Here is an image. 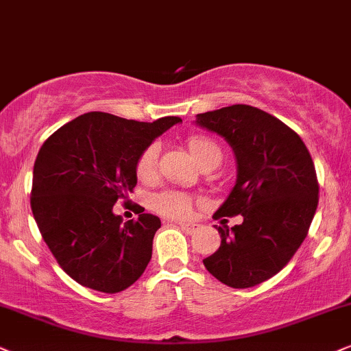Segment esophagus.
Returning a JSON list of instances; mask_svg holds the SVG:
<instances>
[{
    "label": "esophagus",
    "mask_w": 351,
    "mask_h": 351,
    "mask_svg": "<svg viewBox=\"0 0 351 351\" xmlns=\"http://www.w3.org/2000/svg\"><path fill=\"white\" fill-rule=\"evenodd\" d=\"M175 225H178V227L183 230V232L188 233V234L196 233V230H197V225L196 223H183V221H176Z\"/></svg>",
    "instance_id": "esophagus-1"
}]
</instances>
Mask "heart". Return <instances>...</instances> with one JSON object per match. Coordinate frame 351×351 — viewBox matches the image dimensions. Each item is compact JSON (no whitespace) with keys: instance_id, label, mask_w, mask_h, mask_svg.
<instances>
[{"instance_id":"1","label":"heart","mask_w":351,"mask_h":351,"mask_svg":"<svg viewBox=\"0 0 351 351\" xmlns=\"http://www.w3.org/2000/svg\"><path fill=\"white\" fill-rule=\"evenodd\" d=\"M188 147L202 168H215L223 158L221 147L214 139L207 136L194 134L188 139ZM157 160H158V145L150 144L141 152L136 162V175L143 183H150L157 176ZM197 201L183 191L168 189L163 193L155 194L152 197V207L158 214L170 217V219H188L193 214L194 206Z\"/></svg>"}]
</instances>
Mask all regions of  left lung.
Instances as JSON below:
<instances>
[{
    "label": "left lung",
    "mask_w": 351,
    "mask_h": 351,
    "mask_svg": "<svg viewBox=\"0 0 351 351\" xmlns=\"http://www.w3.org/2000/svg\"><path fill=\"white\" fill-rule=\"evenodd\" d=\"M196 123L223 136L237 155V184L217 215H243L232 230L215 225L220 247L204 265L228 287L259 285L280 272L308 237L319 202L311 154L291 128L251 105L201 113Z\"/></svg>",
    "instance_id": "left-lung-1"
}]
</instances>
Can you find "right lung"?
Segmentation results:
<instances>
[{"instance_id": "obj_1", "label": "right lung", "mask_w": 351, "mask_h": 351, "mask_svg": "<svg viewBox=\"0 0 351 351\" xmlns=\"http://www.w3.org/2000/svg\"><path fill=\"white\" fill-rule=\"evenodd\" d=\"M154 123L90 112L53 132L34 165L30 207L60 267L82 287L118 293L131 287L152 257L160 219L143 214L123 223L114 202L130 206L136 162L163 131L180 123Z\"/></svg>"}]
</instances>
